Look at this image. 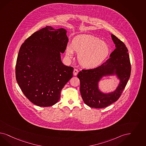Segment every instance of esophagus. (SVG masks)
<instances>
[{"mask_svg": "<svg viewBox=\"0 0 146 146\" xmlns=\"http://www.w3.org/2000/svg\"><path fill=\"white\" fill-rule=\"evenodd\" d=\"M78 73H79V70H78L77 69H74L73 70V75L74 76H76Z\"/></svg>", "mask_w": 146, "mask_h": 146, "instance_id": "esophagus-1", "label": "esophagus"}]
</instances>
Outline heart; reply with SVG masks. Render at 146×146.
I'll return each mask as SVG.
<instances>
[{
  "mask_svg": "<svg viewBox=\"0 0 146 146\" xmlns=\"http://www.w3.org/2000/svg\"><path fill=\"white\" fill-rule=\"evenodd\" d=\"M74 51L78 53V59L80 65L86 68H94L100 65L109 54L110 49L106 42L94 35H82L76 36L72 46L66 48V55L73 59Z\"/></svg>",
  "mask_w": 146,
  "mask_h": 146,
  "instance_id": "1",
  "label": "heart"
}]
</instances>
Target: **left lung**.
I'll return each mask as SVG.
<instances>
[{"mask_svg": "<svg viewBox=\"0 0 146 146\" xmlns=\"http://www.w3.org/2000/svg\"><path fill=\"white\" fill-rule=\"evenodd\" d=\"M115 45L110 58L101 65L90 70H82L78 74L80 81L81 95L87 106L96 108L106 107L119 99L129 80L131 65L128 49L116 36L111 35ZM115 75L120 81L115 91L108 94L98 88V82L104 76Z\"/></svg>", "mask_w": 146, "mask_h": 146, "instance_id": "obj_1", "label": "left lung"}]
</instances>
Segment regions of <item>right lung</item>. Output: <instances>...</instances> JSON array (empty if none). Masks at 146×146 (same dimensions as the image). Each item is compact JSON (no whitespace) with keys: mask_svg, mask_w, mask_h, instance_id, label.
Here are the masks:
<instances>
[{"mask_svg":"<svg viewBox=\"0 0 146 146\" xmlns=\"http://www.w3.org/2000/svg\"><path fill=\"white\" fill-rule=\"evenodd\" d=\"M67 31L46 26L21 45L15 66L16 80L26 97L36 106L49 107L59 101L61 91L73 76V68L64 65Z\"/></svg>","mask_w":146,"mask_h":146,"instance_id":"obj_1","label":"right lung"}]
</instances>
